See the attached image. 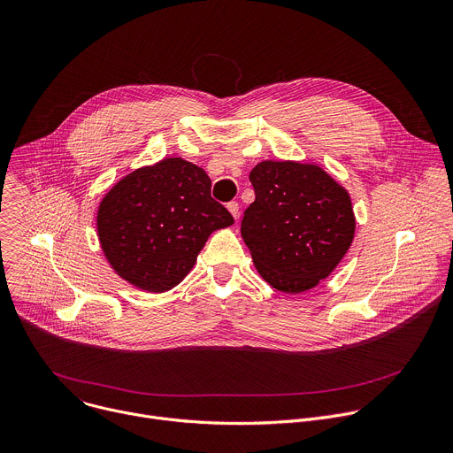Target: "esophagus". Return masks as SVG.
<instances>
[{
  "label": "esophagus",
  "instance_id": "1",
  "mask_svg": "<svg viewBox=\"0 0 453 453\" xmlns=\"http://www.w3.org/2000/svg\"><path fill=\"white\" fill-rule=\"evenodd\" d=\"M227 210L234 217V220H238V217H240V204L236 201H231V203H227Z\"/></svg>",
  "mask_w": 453,
  "mask_h": 453
}]
</instances>
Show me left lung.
<instances>
[{"instance_id":"left-lung-1","label":"left lung","mask_w":453,"mask_h":453,"mask_svg":"<svg viewBox=\"0 0 453 453\" xmlns=\"http://www.w3.org/2000/svg\"><path fill=\"white\" fill-rule=\"evenodd\" d=\"M249 180L256 199L243 213L242 238L254 266L279 291L311 289L354 240L350 196L320 167L296 162H261Z\"/></svg>"}]
</instances>
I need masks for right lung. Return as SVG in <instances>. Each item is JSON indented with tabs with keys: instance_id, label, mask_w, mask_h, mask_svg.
<instances>
[{
	"instance_id": "add662e5",
	"label": "right lung",
	"mask_w": 453,
	"mask_h": 453,
	"mask_svg": "<svg viewBox=\"0 0 453 453\" xmlns=\"http://www.w3.org/2000/svg\"><path fill=\"white\" fill-rule=\"evenodd\" d=\"M233 222L211 197L208 174L183 158H165L127 174L97 211L99 242L113 270L155 293L180 284L208 236Z\"/></svg>"
}]
</instances>
